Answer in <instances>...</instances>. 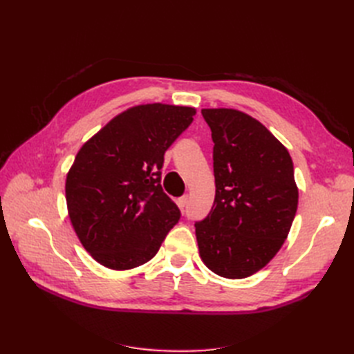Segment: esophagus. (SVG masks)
I'll use <instances>...</instances> for the list:
<instances>
[{
  "label": "esophagus",
  "instance_id": "esophagus-1",
  "mask_svg": "<svg viewBox=\"0 0 354 354\" xmlns=\"http://www.w3.org/2000/svg\"><path fill=\"white\" fill-rule=\"evenodd\" d=\"M189 195H185V196H181V198H178V201H177V203H178V207L180 208H185V207H187V203H189Z\"/></svg>",
  "mask_w": 354,
  "mask_h": 354
}]
</instances>
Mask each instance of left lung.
I'll list each match as a JSON object with an SVG mask.
<instances>
[{
	"label": "left lung",
	"mask_w": 354,
	"mask_h": 354,
	"mask_svg": "<svg viewBox=\"0 0 354 354\" xmlns=\"http://www.w3.org/2000/svg\"><path fill=\"white\" fill-rule=\"evenodd\" d=\"M211 128L216 198L195 223L202 261L216 274L243 279L283 245L298 205L294 164L285 146L250 115L202 109Z\"/></svg>",
	"instance_id": "obj_1"
}]
</instances>
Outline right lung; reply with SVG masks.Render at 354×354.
Returning a JSON list of instances; mask_svg holds the SVG:
<instances>
[{
    "mask_svg": "<svg viewBox=\"0 0 354 354\" xmlns=\"http://www.w3.org/2000/svg\"><path fill=\"white\" fill-rule=\"evenodd\" d=\"M194 115L185 106H136L80 149L66 177V203L75 233L97 263L113 270L142 266L178 223L160 168Z\"/></svg>",
    "mask_w": 354,
    "mask_h": 354,
    "instance_id": "add662e5",
    "label": "right lung"
}]
</instances>
